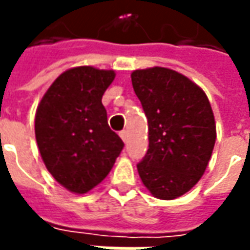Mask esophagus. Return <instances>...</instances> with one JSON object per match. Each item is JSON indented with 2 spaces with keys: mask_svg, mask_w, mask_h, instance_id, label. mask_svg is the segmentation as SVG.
<instances>
[{
  "mask_svg": "<svg viewBox=\"0 0 250 250\" xmlns=\"http://www.w3.org/2000/svg\"><path fill=\"white\" fill-rule=\"evenodd\" d=\"M120 136H121V139H122L124 142H125V143H126V140H128V132H126V130H121Z\"/></svg>",
  "mask_w": 250,
  "mask_h": 250,
  "instance_id": "esophagus-1",
  "label": "esophagus"
}]
</instances>
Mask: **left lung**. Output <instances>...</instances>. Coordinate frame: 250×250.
I'll list each match as a JSON object with an SVG mask.
<instances>
[{"label": "left lung", "mask_w": 250, "mask_h": 250, "mask_svg": "<svg viewBox=\"0 0 250 250\" xmlns=\"http://www.w3.org/2000/svg\"><path fill=\"white\" fill-rule=\"evenodd\" d=\"M130 78L149 124L140 179L154 197L177 199L199 182L214 149L210 101L196 83L168 68L138 69Z\"/></svg>", "instance_id": "left-lung-1"}]
</instances>
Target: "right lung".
Returning <instances> with one entry per match:
<instances>
[{
	"label": "right lung",
	"mask_w": 250,
	"mask_h": 250,
	"mask_svg": "<svg viewBox=\"0 0 250 250\" xmlns=\"http://www.w3.org/2000/svg\"><path fill=\"white\" fill-rule=\"evenodd\" d=\"M114 78V71L93 66L68 69L48 87L36 111L34 132L44 164L73 193L97 187L124 149L101 103Z\"/></svg>",
	"instance_id": "obj_1"
}]
</instances>
